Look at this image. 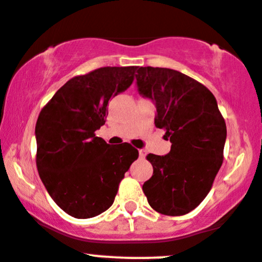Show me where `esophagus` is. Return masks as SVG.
<instances>
[{"instance_id": "esophagus-1", "label": "esophagus", "mask_w": 262, "mask_h": 262, "mask_svg": "<svg viewBox=\"0 0 262 262\" xmlns=\"http://www.w3.org/2000/svg\"><path fill=\"white\" fill-rule=\"evenodd\" d=\"M145 154H147V153H145L144 149H139V157H140V158H144Z\"/></svg>"}]
</instances>
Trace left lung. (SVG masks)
Listing matches in <instances>:
<instances>
[{
  "label": "left lung",
  "mask_w": 262,
  "mask_h": 262,
  "mask_svg": "<svg viewBox=\"0 0 262 262\" xmlns=\"http://www.w3.org/2000/svg\"><path fill=\"white\" fill-rule=\"evenodd\" d=\"M136 79L139 94L156 105L154 124L172 143L166 156H147L153 176L143 192L153 210L182 216L210 192L224 161L226 123L210 90L180 71L145 66Z\"/></svg>",
  "instance_id": "obj_1"
}]
</instances>
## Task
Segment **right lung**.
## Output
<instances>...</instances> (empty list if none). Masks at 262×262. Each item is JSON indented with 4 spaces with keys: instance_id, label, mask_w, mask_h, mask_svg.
Wrapping results in <instances>:
<instances>
[{
    "instance_id": "obj_1",
    "label": "right lung",
    "mask_w": 262,
    "mask_h": 262,
    "mask_svg": "<svg viewBox=\"0 0 262 262\" xmlns=\"http://www.w3.org/2000/svg\"><path fill=\"white\" fill-rule=\"evenodd\" d=\"M137 66H106L70 79L37 118L38 174L57 206L75 219H92L114 202L124 173L138 158L128 143L108 144L95 132L106 106L128 89Z\"/></svg>"
}]
</instances>
